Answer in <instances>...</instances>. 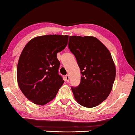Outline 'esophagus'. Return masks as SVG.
Wrapping results in <instances>:
<instances>
[{
  "instance_id": "1",
  "label": "esophagus",
  "mask_w": 135,
  "mask_h": 135,
  "mask_svg": "<svg viewBox=\"0 0 135 135\" xmlns=\"http://www.w3.org/2000/svg\"><path fill=\"white\" fill-rule=\"evenodd\" d=\"M65 79H66V80L67 81V82H69V76L68 75H66L65 76Z\"/></svg>"
}]
</instances>
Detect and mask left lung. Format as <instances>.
Wrapping results in <instances>:
<instances>
[{
  "label": "left lung",
  "mask_w": 135,
  "mask_h": 135,
  "mask_svg": "<svg viewBox=\"0 0 135 135\" xmlns=\"http://www.w3.org/2000/svg\"><path fill=\"white\" fill-rule=\"evenodd\" d=\"M68 47L82 74L79 85L71 87L75 99L85 108L98 106L109 95L115 78L110 51L93 36H70Z\"/></svg>",
  "instance_id": "left-lung-1"
}]
</instances>
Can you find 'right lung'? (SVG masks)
<instances>
[{"label":"right lung","instance_id":"right-lung-1","mask_svg":"<svg viewBox=\"0 0 135 135\" xmlns=\"http://www.w3.org/2000/svg\"><path fill=\"white\" fill-rule=\"evenodd\" d=\"M68 36L46 35L27 42L17 66L18 86L29 100L43 106L53 100L64 80L58 74L56 55L65 49Z\"/></svg>","mask_w":135,"mask_h":135}]
</instances>
